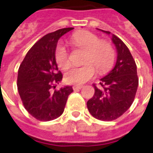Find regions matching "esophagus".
<instances>
[{
  "mask_svg": "<svg viewBox=\"0 0 153 153\" xmlns=\"http://www.w3.org/2000/svg\"><path fill=\"white\" fill-rule=\"evenodd\" d=\"M83 88L82 85H78V84H75L73 86V89L74 90H78V89H81Z\"/></svg>",
  "mask_w": 153,
  "mask_h": 153,
  "instance_id": "obj_1",
  "label": "esophagus"
}]
</instances>
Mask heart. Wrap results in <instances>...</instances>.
Returning <instances> with one entry per match:
<instances>
[{"instance_id": "obj_1", "label": "heart", "mask_w": 153, "mask_h": 153, "mask_svg": "<svg viewBox=\"0 0 153 153\" xmlns=\"http://www.w3.org/2000/svg\"><path fill=\"white\" fill-rule=\"evenodd\" d=\"M71 41L81 49L85 51L83 63L81 67H70L65 73V81L74 84H82L89 80L95 74V68L98 72H104L111 66L115 60V52L111 44L101 41L98 36L91 32L82 31L72 35ZM55 56L57 65L66 69L70 65L68 52L63 44L59 43L56 48Z\"/></svg>"}]
</instances>
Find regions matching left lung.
<instances>
[{
    "mask_svg": "<svg viewBox=\"0 0 153 153\" xmlns=\"http://www.w3.org/2000/svg\"><path fill=\"white\" fill-rule=\"evenodd\" d=\"M116 49V61L112 70L101 79L100 86L94 85L95 93L87 106L94 118L110 121L122 115L130 107L138 89L137 66L127 46L109 31Z\"/></svg>",
    "mask_w": 153,
    "mask_h": 153,
    "instance_id": "1",
    "label": "left lung"
}]
</instances>
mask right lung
<instances>
[{
  "label": "right lung",
  "instance_id": "right-lung-1",
  "mask_svg": "<svg viewBox=\"0 0 153 153\" xmlns=\"http://www.w3.org/2000/svg\"><path fill=\"white\" fill-rule=\"evenodd\" d=\"M72 29L61 28L45 35L28 51L19 69V94L25 109L41 121L52 120L62 115L68 97L74 91L69 85L55 89L63 77L55 56L57 42Z\"/></svg>",
  "mask_w": 153,
  "mask_h": 153
}]
</instances>
